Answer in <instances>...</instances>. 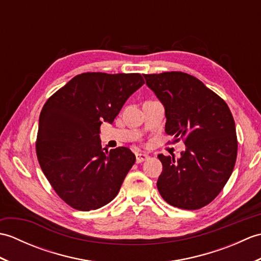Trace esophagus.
Here are the masks:
<instances>
[{
  "mask_svg": "<svg viewBox=\"0 0 261 261\" xmlns=\"http://www.w3.org/2000/svg\"><path fill=\"white\" fill-rule=\"evenodd\" d=\"M149 159V156L147 153H142V152H137L136 153V162L137 164H141L143 162H146V160Z\"/></svg>",
  "mask_w": 261,
  "mask_h": 261,
  "instance_id": "esophagus-1",
  "label": "esophagus"
}]
</instances>
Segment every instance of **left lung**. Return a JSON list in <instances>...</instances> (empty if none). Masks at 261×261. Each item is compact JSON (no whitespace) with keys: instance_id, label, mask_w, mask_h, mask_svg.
Returning a JSON list of instances; mask_svg holds the SVG:
<instances>
[{"instance_id":"obj_1","label":"left lung","mask_w":261,"mask_h":261,"mask_svg":"<svg viewBox=\"0 0 261 261\" xmlns=\"http://www.w3.org/2000/svg\"><path fill=\"white\" fill-rule=\"evenodd\" d=\"M148 87L164 104L165 131L180 139L179 159L158 154L163 164L157 188L168 204L198 210L223 190L233 171L238 139L228 104L203 83L182 71L145 74Z\"/></svg>"}]
</instances>
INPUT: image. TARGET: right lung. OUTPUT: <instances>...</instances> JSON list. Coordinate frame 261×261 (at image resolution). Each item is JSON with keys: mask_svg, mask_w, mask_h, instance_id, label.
Returning <instances> with one entry per match:
<instances>
[{"mask_svg": "<svg viewBox=\"0 0 261 261\" xmlns=\"http://www.w3.org/2000/svg\"><path fill=\"white\" fill-rule=\"evenodd\" d=\"M140 74L83 73L47 99L39 118L36 150L54 191L75 210H97L118 195L136 162L129 148H102L99 127L112 123Z\"/></svg>", "mask_w": 261, "mask_h": 261, "instance_id": "add662e5", "label": "right lung"}]
</instances>
